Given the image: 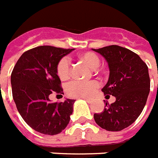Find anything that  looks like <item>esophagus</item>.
I'll use <instances>...</instances> for the list:
<instances>
[{"mask_svg": "<svg viewBox=\"0 0 158 158\" xmlns=\"http://www.w3.org/2000/svg\"><path fill=\"white\" fill-rule=\"evenodd\" d=\"M81 99H84L85 101H86L88 103H92V102H93V100L90 99V98H81Z\"/></svg>", "mask_w": 158, "mask_h": 158, "instance_id": "34e87169", "label": "esophagus"}]
</instances>
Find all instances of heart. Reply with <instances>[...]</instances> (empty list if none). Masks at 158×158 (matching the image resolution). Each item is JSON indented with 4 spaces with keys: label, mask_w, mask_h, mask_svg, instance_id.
I'll use <instances>...</instances> for the list:
<instances>
[{
    "label": "heart",
    "mask_w": 158,
    "mask_h": 158,
    "mask_svg": "<svg viewBox=\"0 0 158 158\" xmlns=\"http://www.w3.org/2000/svg\"><path fill=\"white\" fill-rule=\"evenodd\" d=\"M85 64H86L91 69H96L99 65L100 59L97 55L93 52H85L79 56ZM57 75L60 80L65 81L70 77V64L67 58L61 59L59 61L56 68ZM98 87L97 81H83L74 80L69 82L66 86V93L69 96L73 98H89L93 95L96 89Z\"/></svg>",
    "instance_id": "obj_1"
}]
</instances>
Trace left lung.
Returning a JSON list of instances; mask_svg holds the SVG:
<instances>
[{"label":"left lung","mask_w":158,"mask_h":158,"mask_svg":"<svg viewBox=\"0 0 158 158\" xmlns=\"http://www.w3.org/2000/svg\"><path fill=\"white\" fill-rule=\"evenodd\" d=\"M92 50L104 57L110 71L102 91L115 97L114 102H106L103 111L94 118L102 128L121 131L135 122L146 104L150 90L148 66L137 54L117 45Z\"/></svg>","instance_id":"obj_1"}]
</instances>
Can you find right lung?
<instances>
[{
	"instance_id": "right-lung-1",
	"label": "right lung",
	"mask_w": 158,
	"mask_h": 158,
	"mask_svg": "<svg viewBox=\"0 0 158 158\" xmlns=\"http://www.w3.org/2000/svg\"><path fill=\"white\" fill-rule=\"evenodd\" d=\"M73 49L40 46L23 53L11 74L12 93L19 114L31 128L44 135H56L67 127L76 100L52 102L53 91L64 94L57 75L59 61Z\"/></svg>"
}]
</instances>
